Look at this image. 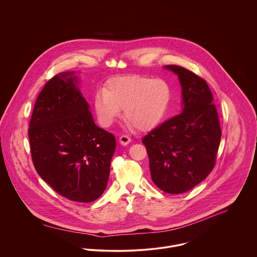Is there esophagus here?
I'll return each mask as SVG.
<instances>
[{
	"mask_svg": "<svg viewBox=\"0 0 257 257\" xmlns=\"http://www.w3.org/2000/svg\"><path fill=\"white\" fill-rule=\"evenodd\" d=\"M131 142H132V140H131V138H130L128 136L122 135V136L119 138V144L122 145V146H126V145H128Z\"/></svg>",
	"mask_w": 257,
	"mask_h": 257,
	"instance_id": "1",
	"label": "esophagus"
}]
</instances>
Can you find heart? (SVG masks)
<instances>
[{"instance_id":"1","label":"heart","mask_w":257,"mask_h":257,"mask_svg":"<svg viewBox=\"0 0 257 257\" xmlns=\"http://www.w3.org/2000/svg\"><path fill=\"white\" fill-rule=\"evenodd\" d=\"M171 99V86L164 79L128 75L110 79L105 90L95 93L93 104L102 125L110 126L123 109L128 125L146 131L165 117Z\"/></svg>"}]
</instances>
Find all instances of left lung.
Returning a JSON list of instances; mask_svg holds the SVG:
<instances>
[{
	"mask_svg": "<svg viewBox=\"0 0 257 257\" xmlns=\"http://www.w3.org/2000/svg\"><path fill=\"white\" fill-rule=\"evenodd\" d=\"M165 68L178 75L183 110L149 132L143 144L153 183L165 193L181 194L201 183L214 169L221 132L207 82L178 65Z\"/></svg>",
	"mask_w": 257,
	"mask_h": 257,
	"instance_id": "1",
	"label": "left lung"
}]
</instances>
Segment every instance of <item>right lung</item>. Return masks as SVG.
<instances>
[{"mask_svg":"<svg viewBox=\"0 0 257 257\" xmlns=\"http://www.w3.org/2000/svg\"><path fill=\"white\" fill-rule=\"evenodd\" d=\"M74 72L56 74L37 96L29 139L38 175L62 197L80 203L106 190L115 139L98 127Z\"/></svg>","mask_w":257,"mask_h":257,"instance_id":"right-lung-1","label":"right lung"}]
</instances>
